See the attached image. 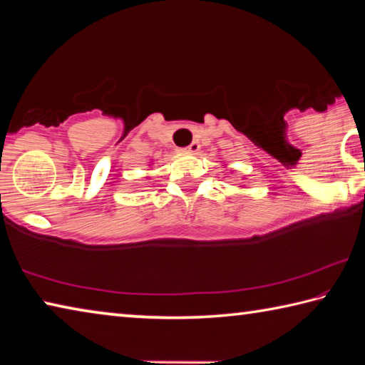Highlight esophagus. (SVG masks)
Returning <instances> with one entry per match:
<instances>
[{"instance_id": "obj_1", "label": "esophagus", "mask_w": 365, "mask_h": 365, "mask_svg": "<svg viewBox=\"0 0 365 365\" xmlns=\"http://www.w3.org/2000/svg\"><path fill=\"white\" fill-rule=\"evenodd\" d=\"M183 151L188 153V154H196L197 151H200V143H197V141H193V143L185 148Z\"/></svg>"}]
</instances>
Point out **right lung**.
Segmentation results:
<instances>
[{
  "label": "right lung",
  "instance_id": "add662e5",
  "mask_svg": "<svg viewBox=\"0 0 365 365\" xmlns=\"http://www.w3.org/2000/svg\"><path fill=\"white\" fill-rule=\"evenodd\" d=\"M150 165H151V164H150Z\"/></svg>",
  "mask_w": 365,
  "mask_h": 365
}]
</instances>
